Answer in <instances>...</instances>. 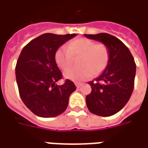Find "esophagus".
Here are the masks:
<instances>
[{"mask_svg": "<svg viewBox=\"0 0 148 148\" xmlns=\"http://www.w3.org/2000/svg\"><path fill=\"white\" fill-rule=\"evenodd\" d=\"M75 87H77V88H79V87H81L82 84L81 83H78V82H76V83H75Z\"/></svg>", "mask_w": 148, "mask_h": 148, "instance_id": "esophagus-1", "label": "esophagus"}]
</instances>
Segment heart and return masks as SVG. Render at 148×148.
<instances>
[{
	"label": "heart",
	"mask_w": 148,
	"mask_h": 148,
	"mask_svg": "<svg viewBox=\"0 0 148 148\" xmlns=\"http://www.w3.org/2000/svg\"><path fill=\"white\" fill-rule=\"evenodd\" d=\"M78 68L66 69L64 76L73 81L84 80L91 75H99L104 72L110 62V50L104 43H95L87 38H78L68 45L59 47L55 60L61 69H65L72 64L73 58H79Z\"/></svg>",
	"instance_id": "obj_1"
}]
</instances>
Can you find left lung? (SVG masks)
I'll list each match as a JSON object with an SVG mask.
<instances>
[{
  "instance_id": "obj_1",
  "label": "left lung",
  "mask_w": 148,
  "mask_h": 148,
  "mask_svg": "<svg viewBox=\"0 0 148 148\" xmlns=\"http://www.w3.org/2000/svg\"><path fill=\"white\" fill-rule=\"evenodd\" d=\"M108 46L110 62L104 72L88 84L91 92L86 96L89 111L101 117L117 114L126 105L134 88L136 63L129 48L124 43L107 33L84 34Z\"/></svg>"
}]
</instances>
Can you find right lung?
I'll return each mask as SVG.
<instances>
[{
    "mask_svg": "<svg viewBox=\"0 0 148 148\" xmlns=\"http://www.w3.org/2000/svg\"><path fill=\"white\" fill-rule=\"evenodd\" d=\"M75 35L43 34L31 40L20 53L16 65L19 95L38 117H54L64 113L70 95L76 89L69 79L61 86L56 84L62 79V73L55 61L58 48Z\"/></svg>",
    "mask_w": 148,
    "mask_h": 148,
    "instance_id": "obj_1",
    "label": "right lung"
}]
</instances>
